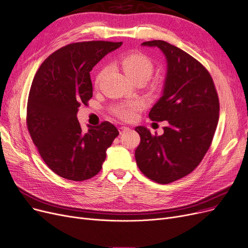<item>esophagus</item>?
Listing matches in <instances>:
<instances>
[{"instance_id": "1", "label": "esophagus", "mask_w": 248, "mask_h": 248, "mask_svg": "<svg viewBox=\"0 0 248 248\" xmlns=\"http://www.w3.org/2000/svg\"><path fill=\"white\" fill-rule=\"evenodd\" d=\"M119 133L120 134H122V133H124V132H126V131H128L129 130V127H126V126H121V127H119Z\"/></svg>"}]
</instances>
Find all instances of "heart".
<instances>
[{
	"label": "heart",
	"instance_id": "1",
	"mask_svg": "<svg viewBox=\"0 0 248 248\" xmlns=\"http://www.w3.org/2000/svg\"><path fill=\"white\" fill-rule=\"evenodd\" d=\"M120 65L126 74V76L134 83H145L153 74L154 63L150 58L142 53L130 54L122 58ZM106 68L101 70L96 77V85L98 86L105 75ZM144 107V103L141 100L127 101L115 106L112 111L114 115L124 121H132L136 118L137 113Z\"/></svg>",
	"mask_w": 248,
	"mask_h": 248
}]
</instances>
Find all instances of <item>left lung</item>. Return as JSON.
Returning <instances> with one entry per match:
<instances>
[{
	"mask_svg": "<svg viewBox=\"0 0 248 248\" xmlns=\"http://www.w3.org/2000/svg\"><path fill=\"white\" fill-rule=\"evenodd\" d=\"M142 45L157 47L166 57L163 93L149 118L168 125L160 136L143 126L135 128L140 135L135 159L145 176L168 184L191 173L208 151L219 119V100L209 72L192 56L161 40Z\"/></svg>",
	"mask_w": 248,
	"mask_h": 248,
	"instance_id": "left-lung-1",
	"label": "left lung"
}]
</instances>
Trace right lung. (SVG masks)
Instances as JSON below:
<instances>
[{
    "label": "right lung",
    "mask_w": 248,
    "mask_h": 248,
    "mask_svg": "<svg viewBox=\"0 0 248 248\" xmlns=\"http://www.w3.org/2000/svg\"><path fill=\"white\" fill-rule=\"evenodd\" d=\"M122 42L73 43L51 54L33 80L27 105L30 136L48 167L65 179L94 177L106 159V150L119 135L108 121L84 132L78 108L93 96L90 72Z\"/></svg>",
    "instance_id": "obj_1"
}]
</instances>
